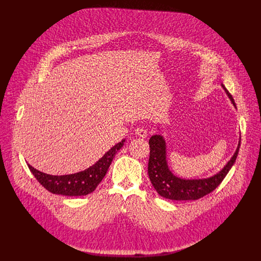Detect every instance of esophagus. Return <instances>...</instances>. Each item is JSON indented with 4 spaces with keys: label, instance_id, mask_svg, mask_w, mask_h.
<instances>
[{
    "label": "esophagus",
    "instance_id": "34e87169",
    "mask_svg": "<svg viewBox=\"0 0 261 261\" xmlns=\"http://www.w3.org/2000/svg\"><path fill=\"white\" fill-rule=\"evenodd\" d=\"M135 134L139 137H142V138H145L147 136V131L145 128L143 127H138L136 130H135Z\"/></svg>",
    "mask_w": 261,
    "mask_h": 261
}]
</instances>
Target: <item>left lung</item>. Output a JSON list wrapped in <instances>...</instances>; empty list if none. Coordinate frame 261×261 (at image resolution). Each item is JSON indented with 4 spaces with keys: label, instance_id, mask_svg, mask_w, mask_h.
Segmentation results:
<instances>
[{
    "label": "left lung",
    "instance_id": "1",
    "mask_svg": "<svg viewBox=\"0 0 261 261\" xmlns=\"http://www.w3.org/2000/svg\"><path fill=\"white\" fill-rule=\"evenodd\" d=\"M232 104L234 100L230 93L222 85ZM150 158H148L147 172L154 188L164 198L171 200H197L213 192L224 179L230 168L236 162L239 154L240 144L232 158L220 172L214 176L202 179H184L179 178L168 169L166 162V146L161 135H153L150 140Z\"/></svg>",
    "mask_w": 261,
    "mask_h": 261
}]
</instances>
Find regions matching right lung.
Wrapping results in <instances>:
<instances>
[{
    "mask_svg": "<svg viewBox=\"0 0 261 261\" xmlns=\"http://www.w3.org/2000/svg\"><path fill=\"white\" fill-rule=\"evenodd\" d=\"M124 141L125 140L111 147L93 166L77 173L50 175L35 169L30 164H28V166L35 178L50 193L66 196L88 195L92 193L101 182L111 164V161H113L118 151L122 148Z\"/></svg>",
    "mask_w": 261,
    "mask_h": 261,
    "instance_id": "add662e5",
    "label": "right lung"
}]
</instances>
